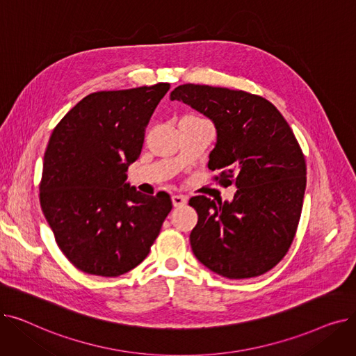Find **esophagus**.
Segmentation results:
<instances>
[{
	"mask_svg": "<svg viewBox=\"0 0 356 356\" xmlns=\"http://www.w3.org/2000/svg\"><path fill=\"white\" fill-rule=\"evenodd\" d=\"M172 202H173L175 208H181V207H184L186 203H188V197L183 196V195H173Z\"/></svg>",
	"mask_w": 356,
	"mask_h": 356,
	"instance_id": "1",
	"label": "esophagus"
}]
</instances>
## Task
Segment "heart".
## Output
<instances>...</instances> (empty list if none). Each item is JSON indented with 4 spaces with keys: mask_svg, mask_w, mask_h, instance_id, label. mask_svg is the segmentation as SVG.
Segmentation results:
<instances>
[{
    "mask_svg": "<svg viewBox=\"0 0 356 356\" xmlns=\"http://www.w3.org/2000/svg\"><path fill=\"white\" fill-rule=\"evenodd\" d=\"M186 118H191V120H197V118H192V117H186Z\"/></svg>",
    "mask_w": 356,
    "mask_h": 356,
    "instance_id": "heart-1",
    "label": "heart"
}]
</instances>
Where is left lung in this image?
<instances>
[{"instance_id":"obj_1","label":"left lung","mask_w":356,"mask_h":356,"mask_svg":"<svg viewBox=\"0 0 356 356\" xmlns=\"http://www.w3.org/2000/svg\"><path fill=\"white\" fill-rule=\"evenodd\" d=\"M170 101L192 106L216 129L208 167L236 192L231 202L195 196V257L227 278H251L277 266L300 220L306 161L293 131L267 99L244 90L186 83ZM218 179V177H216Z\"/></svg>"}]
</instances>
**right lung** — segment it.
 I'll return each mask as SVG.
<instances>
[{
  "instance_id": "add662e5",
  "label": "right lung",
  "mask_w": 356,
  "mask_h": 356,
  "mask_svg": "<svg viewBox=\"0 0 356 356\" xmlns=\"http://www.w3.org/2000/svg\"><path fill=\"white\" fill-rule=\"evenodd\" d=\"M168 83L93 92L50 136L40 204L58 247L86 274L118 277L148 255L165 216L167 193L147 196L127 181L145 128Z\"/></svg>"
}]
</instances>
